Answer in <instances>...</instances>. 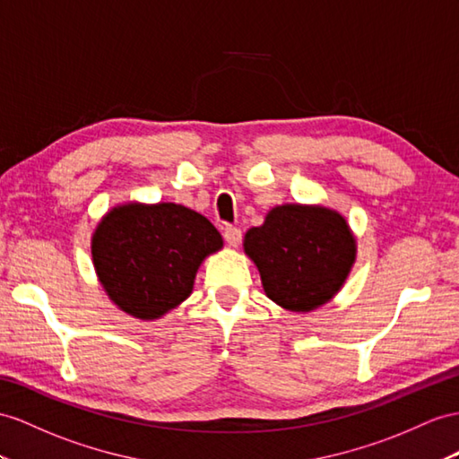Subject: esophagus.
Masks as SVG:
<instances>
[{
	"label": "esophagus",
	"instance_id": "1",
	"mask_svg": "<svg viewBox=\"0 0 459 459\" xmlns=\"http://www.w3.org/2000/svg\"><path fill=\"white\" fill-rule=\"evenodd\" d=\"M222 237H225L229 246H232V248H237V246L242 242V230L238 227L227 225L225 229H222Z\"/></svg>",
	"mask_w": 459,
	"mask_h": 459
}]
</instances>
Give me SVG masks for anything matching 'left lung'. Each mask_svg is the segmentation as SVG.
Segmentation results:
<instances>
[{"label":"left lung","instance_id":"left-lung-1","mask_svg":"<svg viewBox=\"0 0 459 459\" xmlns=\"http://www.w3.org/2000/svg\"><path fill=\"white\" fill-rule=\"evenodd\" d=\"M265 295L292 312H310L342 289L355 262L347 221L325 207L281 205L244 237Z\"/></svg>","mask_w":459,"mask_h":459}]
</instances>
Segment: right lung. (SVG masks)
Returning <instances> with one entry per match:
<instances>
[{"label":"right lung","mask_w":459,"mask_h":459,"mask_svg":"<svg viewBox=\"0 0 459 459\" xmlns=\"http://www.w3.org/2000/svg\"><path fill=\"white\" fill-rule=\"evenodd\" d=\"M221 246L219 230L192 209L129 204L97 227L92 262L117 307L155 320L190 297L199 264Z\"/></svg>","instance_id":"1"}]
</instances>
